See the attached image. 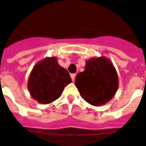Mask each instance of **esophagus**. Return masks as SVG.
Returning a JSON list of instances; mask_svg holds the SVG:
<instances>
[{"label":"esophagus","mask_w":146,"mask_h":146,"mask_svg":"<svg viewBox=\"0 0 146 146\" xmlns=\"http://www.w3.org/2000/svg\"><path fill=\"white\" fill-rule=\"evenodd\" d=\"M70 77H71V79H72V80H73V81H74V80H75V77H76L75 73H72V74H70Z\"/></svg>","instance_id":"esophagus-1"}]
</instances>
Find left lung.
<instances>
[{"label":"left lung","mask_w":146,"mask_h":146,"mask_svg":"<svg viewBox=\"0 0 146 146\" xmlns=\"http://www.w3.org/2000/svg\"><path fill=\"white\" fill-rule=\"evenodd\" d=\"M82 98L94 106L108 102L118 88V76L111 61L104 57L92 58L85 70L78 73L75 80Z\"/></svg>","instance_id":"8db88e82"}]
</instances>
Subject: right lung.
Returning a JSON list of instances; mask_svg holds the SVG:
<instances>
[{
	"label": "right lung",
	"mask_w": 146,
	"mask_h": 146,
	"mask_svg": "<svg viewBox=\"0 0 146 146\" xmlns=\"http://www.w3.org/2000/svg\"><path fill=\"white\" fill-rule=\"evenodd\" d=\"M71 82L69 73L60 66L56 57H48L33 68L28 89L34 99L42 104H49L61 96L64 87Z\"/></svg>",
	"instance_id": "obj_1"
}]
</instances>
